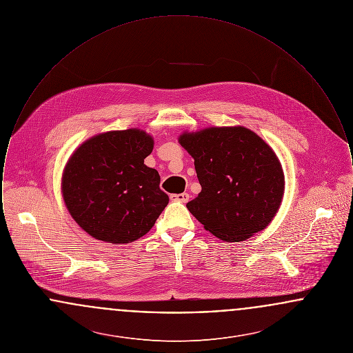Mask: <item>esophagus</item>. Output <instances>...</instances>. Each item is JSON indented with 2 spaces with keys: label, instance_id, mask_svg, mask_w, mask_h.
<instances>
[{
  "label": "esophagus",
  "instance_id": "1",
  "mask_svg": "<svg viewBox=\"0 0 353 353\" xmlns=\"http://www.w3.org/2000/svg\"><path fill=\"white\" fill-rule=\"evenodd\" d=\"M170 200L172 201L185 202L189 201V194L188 193H180V194H172L170 196Z\"/></svg>",
  "mask_w": 353,
  "mask_h": 353
}]
</instances>
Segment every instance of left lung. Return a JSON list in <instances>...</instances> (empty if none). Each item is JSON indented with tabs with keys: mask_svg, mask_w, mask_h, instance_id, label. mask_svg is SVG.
<instances>
[{
	"mask_svg": "<svg viewBox=\"0 0 353 353\" xmlns=\"http://www.w3.org/2000/svg\"><path fill=\"white\" fill-rule=\"evenodd\" d=\"M179 143L194 159L201 185L186 208L208 232L239 242L269 226L285 193L282 165L269 144L239 125L184 132Z\"/></svg>",
	"mask_w": 353,
	"mask_h": 353,
	"instance_id": "8db88e82",
	"label": "left lung"
}]
</instances>
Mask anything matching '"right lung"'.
<instances>
[{
	"label": "right lung",
	"instance_id": "right-lung-1",
	"mask_svg": "<svg viewBox=\"0 0 353 353\" xmlns=\"http://www.w3.org/2000/svg\"><path fill=\"white\" fill-rule=\"evenodd\" d=\"M152 150V136L131 128L97 134L71 154L62 194L87 234L119 245L151 230L169 202L159 172L144 164Z\"/></svg>",
	"mask_w": 353,
	"mask_h": 353
}]
</instances>
